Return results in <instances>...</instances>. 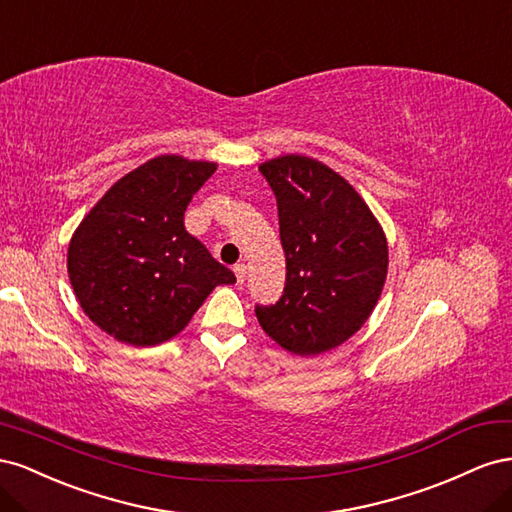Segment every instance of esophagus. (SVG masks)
Here are the masks:
<instances>
[{
  "label": "esophagus",
  "mask_w": 512,
  "mask_h": 512,
  "mask_svg": "<svg viewBox=\"0 0 512 512\" xmlns=\"http://www.w3.org/2000/svg\"><path fill=\"white\" fill-rule=\"evenodd\" d=\"M233 272H236V279H238V285H242L244 283V276H246V264H236L233 266Z\"/></svg>",
  "instance_id": "1"
}]
</instances>
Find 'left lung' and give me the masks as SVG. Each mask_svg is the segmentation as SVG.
<instances>
[{
	"label": "left lung",
	"mask_w": 512,
	"mask_h": 512,
	"mask_svg": "<svg viewBox=\"0 0 512 512\" xmlns=\"http://www.w3.org/2000/svg\"><path fill=\"white\" fill-rule=\"evenodd\" d=\"M259 171L279 208L285 289L255 306L259 326L283 349L317 356L345 343L373 313L388 272L382 225L337 171L287 154Z\"/></svg>",
	"instance_id": "1"
}]
</instances>
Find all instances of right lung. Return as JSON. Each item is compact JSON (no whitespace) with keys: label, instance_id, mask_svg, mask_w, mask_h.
I'll use <instances>...</instances> for the list:
<instances>
[{"label":"right lung","instance_id":"1","mask_svg":"<svg viewBox=\"0 0 512 512\" xmlns=\"http://www.w3.org/2000/svg\"><path fill=\"white\" fill-rule=\"evenodd\" d=\"M216 163L163 154L126 173L68 244L70 285L85 315L135 347L180 334L229 268L184 227L193 195Z\"/></svg>","mask_w":512,"mask_h":512}]
</instances>
